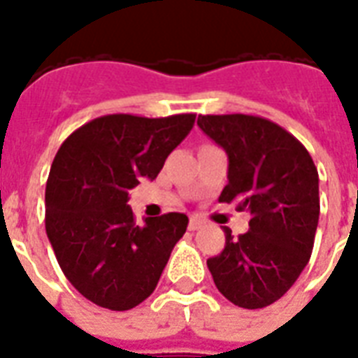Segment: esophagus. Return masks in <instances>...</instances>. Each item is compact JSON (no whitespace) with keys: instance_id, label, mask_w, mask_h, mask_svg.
I'll use <instances>...</instances> for the list:
<instances>
[{"instance_id":"34e87169","label":"esophagus","mask_w":358,"mask_h":358,"mask_svg":"<svg viewBox=\"0 0 358 358\" xmlns=\"http://www.w3.org/2000/svg\"><path fill=\"white\" fill-rule=\"evenodd\" d=\"M200 227H201V220L198 219V217H190V220H189V230H190V232H194V230H198Z\"/></svg>"}]
</instances>
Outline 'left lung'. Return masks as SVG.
<instances>
[{"label":"left lung","mask_w":358,"mask_h":358,"mask_svg":"<svg viewBox=\"0 0 358 358\" xmlns=\"http://www.w3.org/2000/svg\"><path fill=\"white\" fill-rule=\"evenodd\" d=\"M201 131L228 155L219 201L249 215V230L208 260L230 302L259 310L283 296L308 264L319 222V173L292 134L252 115H200Z\"/></svg>","instance_id":"8db88e82"}]
</instances>
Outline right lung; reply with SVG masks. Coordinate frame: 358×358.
<instances>
[{"instance_id": "add662e5", "label": "right lung", "mask_w": 358, "mask_h": 358, "mask_svg": "<svg viewBox=\"0 0 358 358\" xmlns=\"http://www.w3.org/2000/svg\"><path fill=\"white\" fill-rule=\"evenodd\" d=\"M196 115H106L75 130L58 149L45 190V228L69 283L99 308L126 311L157 289L189 217L134 220L128 192L157 179Z\"/></svg>"}]
</instances>
